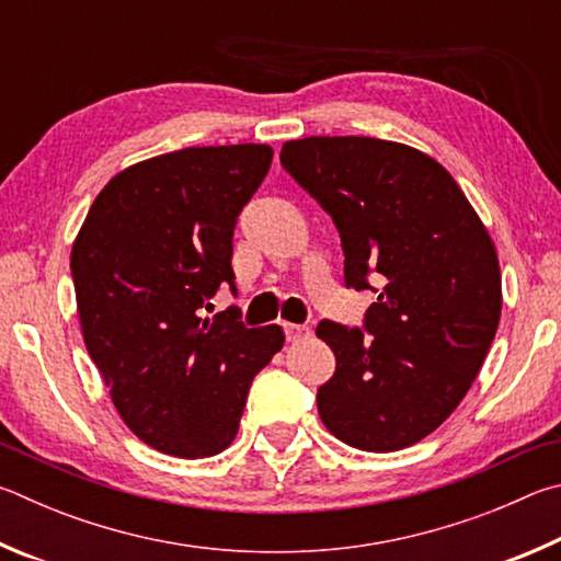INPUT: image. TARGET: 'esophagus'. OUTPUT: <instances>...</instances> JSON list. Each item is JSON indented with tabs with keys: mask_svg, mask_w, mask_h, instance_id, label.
<instances>
[{
	"mask_svg": "<svg viewBox=\"0 0 561 561\" xmlns=\"http://www.w3.org/2000/svg\"><path fill=\"white\" fill-rule=\"evenodd\" d=\"M283 332H286L288 342H302L310 337V328L298 325V322H286V325H283Z\"/></svg>",
	"mask_w": 561,
	"mask_h": 561,
	"instance_id": "34e87169",
	"label": "esophagus"
}]
</instances>
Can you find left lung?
Masks as SVG:
<instances>
[{
    "instance_id": "8db88e82",
    "label": "left lung",
    "mask_w": 561,
    "mask_h": 561,
    "mask_svg": "<svg viewBox=\"0 0 561 561\" xmlns=\"http://www.w3.org/2000/svg\"><path fill=\"white\" fill-rule=\"evenodd\" d=\"M280 164L335 221L345 286L377 293L365 330L322 320L337 367L322 424L359 450L419 444L454 414L493 345L495 245L434 157L377 137H306Z\"/></svg>"
}]
</instances>
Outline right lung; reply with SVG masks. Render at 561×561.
I'll return each mask as SVG.
<instances>
[{
    "instance_id": "add662e5",
    "label": "right lung",
    "mask_w": 561,
    "mask_h": 561,
    "mask_svg": "<svg viewBox=\"0 0 561 561\" xmlns=\"http://www.w3.org/2000/svg\"><path fill=\"white\" fill-rule=\"evenodd\" d=\"M268 145L186 147L137 162L95 196L71 251L88 355L127 428L176 458L231 444L251 381L283 347L241 310L202 318L233 283L236 219L268 174Z\"/></svg>"
}]
</instances>
